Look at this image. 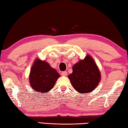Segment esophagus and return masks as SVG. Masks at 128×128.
I'll use <instances>...</instances> for the list:
<instances>
[{
    "label": "esophagus",
    "instance_id": "obj_1",
    "mask_svg": "<svg viewBox=\"0 0 128 128\" xmlns=\"http://www.w3.org/2000/svg\"><path fill=\"white\" fill-rule=\"evenodd\" d=\"M61 74L62 76H66L68 74V73H67L66 71H64V72H62L61 73Z\"/></svg>",
    "mask_w": 128,
    "mask_h": 128
}]
</instances>
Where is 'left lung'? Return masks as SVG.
I'll list each match as a JSON object with an SVG mask.
<instances>
[{
	"label": "left lung",
	"mask_w": 128,
	"mask_h": 128,
	"mask_svg": "<svg viewBox=\"0 0 128 128\" xmlns=\"http://www.w3.org/2000/svg\"><path fill=\"white\" fill-rule=\"evenodd\" d=\"M72 86L82 94L94 90L100 80V74L92 58L87 55L73 66V72L68 76Z\"/></svg>",
	"instance_id": "left-lung-1"
}]
</instances>
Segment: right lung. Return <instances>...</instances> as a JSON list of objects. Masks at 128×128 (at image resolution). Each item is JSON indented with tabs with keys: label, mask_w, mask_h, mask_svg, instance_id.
<instances>
[{
	"label": "right lung",
	"mask_w": 128,
	"mask_h": 128,
	"mask_svg": "<svg viewBox=\"0 0 128 128\" xmlns=\"http://www.w3.org/2000/svg\"><path fill=\"white\" fill-rule=\"evenodd\" d=\"M60 74L45 61L36 59L30 70V84L39 93L49 92L54 88Z\"/></svg>",
	"instance_id": "obj_1"
}]
</instances>
